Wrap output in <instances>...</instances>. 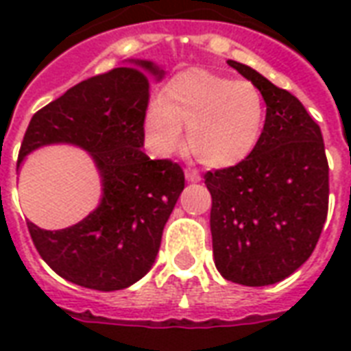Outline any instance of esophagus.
<instances>
[{"label": "esophagus", "instance_id": "obj_1", "mask_svg": "<svg viewBox=\"0 0 351 351\" xmlns=\"http://www.w3.org/2000/svg\"><path fill=\"white\" fill-rule=\"evenodd\" d=\"M186 180L195 184V182H200V175H198V171L195 169H186Z\"/></svg>", "mask_w": 351, "mask_h": 351}]
</instances>
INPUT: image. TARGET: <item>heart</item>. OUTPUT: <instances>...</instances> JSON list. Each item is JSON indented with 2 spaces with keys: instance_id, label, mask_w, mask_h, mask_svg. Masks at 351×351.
Masks as SVG:
<instances>
[{
  "instance_id": "b5f03b06",
  "label": "heart",
  "mask_w": 351,
  "mask_h": 351,
  "mask_svg": "<svg viewBox=\"0 0 351 351\" xmlns=\"http://www.w3.org/2000/svg\"><path fill=\"white\" fill-rule=\"evenodd\" d=\"M154 153L167 154L186 127V149L198 164L226 169L255 153L266 125V100L251 82L206 69H189L167 82L162 98H151L142 118Z\"/></svg>"
}]
</instances>
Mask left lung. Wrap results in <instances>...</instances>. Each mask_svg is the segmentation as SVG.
Wrapping results in <instances>:
<instances>
[{"label": "left lung", "mask_w": 351, "mask_h": 351, "mask_svg": "<svg viewBox=\"0 0 351 351\" xmlns=\"http://www.w3.org/2000/svg\"><path fill=\"white\" fill-rule=\"evenodd\" d=\"M228 65L261 89L266 125L250 158L204 176L215 266L231 282L269 286L315 250L328 215V160L321 127L291 93L244 63Z\"/></svg>", "instance_id": "left-lung-1"}]
</instances>
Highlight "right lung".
I'll use <instances>...</instances> for the list:
<instances>
[{
	"label": "right lung",
	"mask_w": 351,
	"mask_h": 351,
	"mask_svg": "<svg viewBox=\"0 0 351 351\" xmlns=\"http://www.w3.org/2000/svg\"><path fill=\"white\" fill-rule=\"evenodd\" d=\"M129 63L74 85L36 112L18 158L19 169L27 154L52 143H71L93 158L101 180L98 208L65 230L27 226L60 277L98 291L129 288L153 267L186 182L180 165L142 151L149 76L160 82L165 71L147 60Z\"/></svg>",
	"instance_id": "1"
}]
</instances>
